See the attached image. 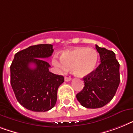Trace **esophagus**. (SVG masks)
Returning <instances> with one entry per match:
<instances>
[{
	"mask_svg": "<svg viewBox=\"0 0 133 133\" xmlns=\"http://www.w3.org/2000/svg\"><path fill=\"white\" fill-rule=\"evenodd\" d=\"M71 77H64V81L65 82H69V81H71Z\"/></svg>",
	"mask_w": 133,
	"mask_h": 133,
	"instance_id": "34e87169",
	"label": "esophagus"
}]
</instances>
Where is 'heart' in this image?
<instances>
[{
  "instance_id": "obj_1",
  "label": "heart",
  "mask_w": 133,
  "mask_h": 133,
  "mask_svg": "<svg viewBox=\"0 0 133 133\" xmlns=\"http://www.w3.org/2000/svg\"><path fill=\"white\" fill-rule=\"evenodd\" d=\"M52 62L62 71L73 69L75 75L83 77L94 71L98 62V54L93 49L77 48L64 51L61 62L54 58Z\"/></svg>"
}]
</instances>
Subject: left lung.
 Wrapping results in <instances>:
<instances>
[{"label": "left lung", "instance_id": "1", "mask_svg": "<svg viewBox=\"0 0 133 133\" xmlns=\"http://www.w3.org/2000/svg\"><path fill=\"white\" fill-rule=\"evenodd\" d=\"M101 64L96 70L84 77V87L77 94V99L86 108H100L107 105L116 94L119 86V64L116 54L96 45Z\"/></svg>", "mask_w": 133, "mask_h": 133}]
</instances>
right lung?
Segmentation results:
<instances>
[{
    "label": "right lung",
    "mask_w": 133,
    "mask_h": 133,
    "mask_svg": "<svg viewBox=\"0 0 133 133\" xmlns=\"http://www.w3.org/2000/svg\"><path fill=\"white\" fill-rule=\"evenodd\" d=\"M53 51L52 45L39 44L15 54L10 66L11 84L17 101L28 110L44 112L56 105L58 89L64 79L49 72L50 65L43 60Z\"/></svg>",
    "instance_id": "1"
}]
</instances>
